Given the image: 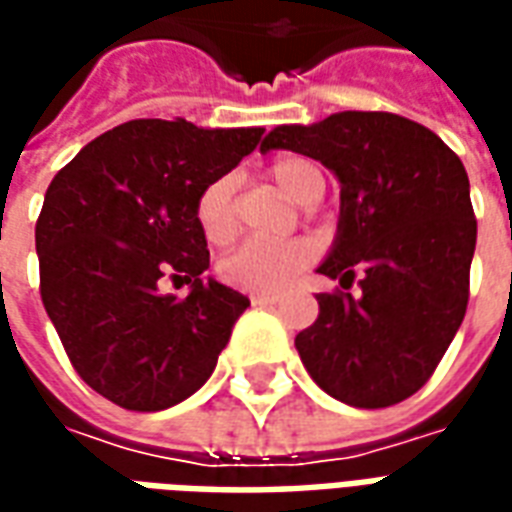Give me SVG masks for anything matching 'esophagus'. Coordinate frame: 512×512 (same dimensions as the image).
Returning a JSON list of instances; mask_svg holds the SVG:
<instances>
[{"mask_svg": "<svg viewBox=\"0 0 512 512\" xmlns=\"http://www.w3.org/2000/svg\"><path fill=\"white\" fill-rule=\"evenodd\" d=\"M279 296L277 293H255L252 296V304H263V307H268V304H277Z\"/></svg>", "mask_w": 512, "mask_h": 512, "instance_id": "34e87169", "label": "esophagus"}]
</instances>
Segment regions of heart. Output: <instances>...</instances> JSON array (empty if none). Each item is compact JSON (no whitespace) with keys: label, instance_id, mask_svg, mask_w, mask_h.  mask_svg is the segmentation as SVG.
<instances>
[{"label":"heart","instance_id":"b5f03b06","mask_svg":"<svg viewBox=\"0 0 512 512\" xmlns=\"http://www.w3.org/2000/svg\"><path fill=\"white\" fill-rule=\"evenodd\" d=\"M279 191L299 205H307L312 191L323 186L321 169L307 158H279L268 169ZM233 175L211 180L197 197L194 222L211 246L230 244L238 230L233 213ZM315 249L307 241H246L219 260V279L246 293H279L310 266Z\"/></svg>","mask_w":512,"mask_h":512}]
</instances>
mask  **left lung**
Here are the masks:
<instances>
[{
	"instance_id": "obj_1",
	"label": "left lung",
	"mask_w": 512,
	"mask_h": 512,
	"mask_svg": "<svg viewBox=\"0 0 512 512\" xmlns=\"http://www.w3.org/2000/svg\"><path fill=\"white\" fill-rule=\"evenodd\" d=\"M268 150L321 161L340 180V219L318 274L359 296L318 293L296 334L312 381L356 408H386L425 384L469 301L477 219L461 158L430 128L389 112H337L268 131Z\"/></svg>"
}]
</instances>
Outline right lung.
I'll list each match as a JSON object with an SVG mask.
<instances>
[{"label":"right lung","mask_w":512,"mask_h":512,"mask_svg":"<svg viewBox=\"0 0 512 512\" xmlns=\"http://www.w3.org/2000/svg\"><path fill=\"white\" fill-rule=\"evenodd\" d=\"M263 128L131 120L51 180L38 227L40 299L76 373L128 411H161L211 378L249 299L213 277L194 205ZM186 281V300L161 294Z\"/></svg>","instance_id":"obj_1"}]
</instances>
